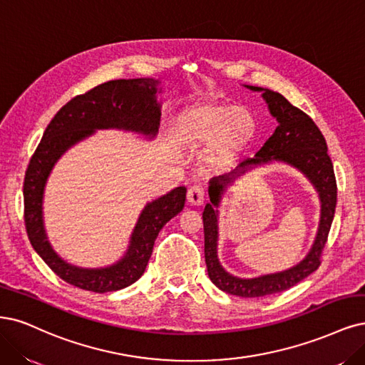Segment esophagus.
I'll return each mask as SVG.
<instances>
[{
	"label": "esophagus",
	"mask_w": 365,
	"mask_h": 365,
	"mask_svg": "<svg viewBox=\"0 0 365 365\" xmlns=\"http://www.w3.org/2000/svg\"><path fill=\"white\" fill-rule=\"evenodd\" d=\"M187 200L192 205H202L205 200V190L202 185H192L187 192Z\"/></svg>",
	"instance_id": "esophagus-1"
}]
</instances>
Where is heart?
<instances>
[{"label": "heart", "mask_w": 365, "mask_h": 365, "mask_svg": "<svg viewBox=\"0 0 365 365\" xmlns=\"http://www.w3.org/2000/svg\"><path fill=\"white\" fill-rule=\"evenodd\" d=\"M258 130L257 118L246 107L225 104H199L180 113L175 120V139L188 149L204 150V163L211 170L231 166Z\"/></svg>", "instance_id": "heart-1"}]
</instances>
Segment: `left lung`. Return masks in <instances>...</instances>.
I'll list each match as a JSON object with an SVG mask.
<instances>
[{"label": "left lung", "mask_w": 365, "mask_h": 365, "mask_svg": "<svg viewBox=\"0 0 365 365\" xmlns=\"http://www.w3.org/2000/svg\"><path fill=\"white\" fill-rule=\"evenodd\" d=\"M245 87L254 92H262L270 115L278 120V127L254 158L242 161L231 173L210 181V204L205 205L202 212L205 262L211 282L222 292L240 297H262L288 290L319 269L322 250L328 242V234L335 215L336 181L332 161L328 155V145H326L322 131L307 113L292 106L278 92L257 86ZM272 160H282L296 167L306 175L318 190L322 202V215L317 242L309 255L292 269L252 280L237 279L220 266L217 258V207L226 185L232 183L235 178L247 170Z\"/></svg>", "instance_id": "obj_1"}]
</instances>
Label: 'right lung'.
Segmentation results:
<instances>
[{"mask_svg": "<svg viewBox=\"0 0 365 365\" xmlns=\"http://www.w3.org/2000/svg\"><path fill=\"white\" fill-rule=\"evenodd\" d=\"M158 80H113L72 98L46 127L39 146L30 158L24 178V220L30 243L63 281L87 292H116L134 284L145 273L160 230L184 208L185 187L149 202L137 220L127 254L103 269H81L63 261L48 242L43 228L42 200L49 172L66 150L95 130H127L155 137L160 127L157 103Z\"/></svg>", "mask_w": 365, "mask_h": 365, "instance_id": "1", "label": "right lung"}]
</instances>
